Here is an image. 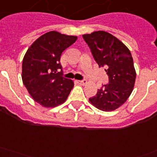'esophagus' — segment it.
I'll use <instances>...</instances> for the list:
<instances>
[{"label": "esophagus", "mask_w": 157, "mask_h": 157, "mask_svg": "<svg viewBox=\"0 0 157 157\" xmlns=\"http://www.w3.org/2000/svg\"><path fill=\"white\" fill-rule=\"evenodd\" d=\"M77 82L79 84V85H81V86H83V85H85V84L86 83V80H78Z\"/></svg>", "instance_id": "1"}]
</instances>
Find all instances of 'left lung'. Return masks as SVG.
Listing matches in <instances>:
<instances>
[{"label":"left lung","mask_w":157,"mask_h":157,"mask_svg":"<svg viewBox=\"0 0 157 157\" xmlns=\"http://www.w3.org/2000/svg\"><path fill=\"white\" fill-rule=\"evenodd\" d=\"M99 67H104L109 83L98 89L90 103L103 111H111L124 104L130 96L136 81L133 58L122 41L105 31L82 35Z\"/></svg>","instance_id":"left-lung-1"}]
</instances>
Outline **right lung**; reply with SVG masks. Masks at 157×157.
<instances>
[{"instance_id": "right-lung-1", "label": "right lung", "mask_w": 157, "mask_h": 157, "mask_svg": "<svg viewBox=\"0 0 157 157\" xmlns=\"http://www.w3.org/2000/svg\"><path fill=\"white\" fill-rule=\"evenodd\" d=\"M77 40L75 36L50 31L41 35L28 49L22 62L23 83L35 102L45 107L62 104L74 87L63 76L62 53Z\"/></svg>"}]
</instances>
